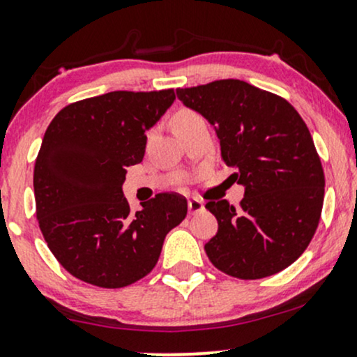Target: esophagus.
<instances>
[{
	"mask_svg": "<svg viewBox=\"0 0 357 357\" xmlns=\"http://www.w3.org/2000/svg\"><path fill=\"white\" fill-rule=\"evenodd\" d=\"M203 208H204V204L202 199H198V198L188 199V211H190V215H196V213L203 211Z\"/></svg>",
	"mask_w": 357,
	"mask_h": 357,
	"instance_id": "1",
	"label": "esophagus"
}]
</instances>
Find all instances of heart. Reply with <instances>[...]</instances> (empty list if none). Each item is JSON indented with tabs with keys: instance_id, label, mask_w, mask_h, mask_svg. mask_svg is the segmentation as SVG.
I'll return each instance as SVG.
<instances>
[{
	"instance_id": "b5f03b06",
	"label": "heart",
	"mask_w": 357,
	"mask_h": 357,
	"mask_svg": "<svg viewBox=\"0 0 357 357\" xmlns=\"http://www.w3.org/2000/svg\"><path fill=\"white\" fill-rule=\"evenodd\" d=\"M198 119H203V117L199 116L198 112H195V110H191V109H181V110H178V112L174 114V117H173V126L184 124V122H191V121H198Z\"/></svg>"
}]
</instances>
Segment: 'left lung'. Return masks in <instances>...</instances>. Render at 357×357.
<instances>
[{
    "label": "left lung",
    "mask_w": 357,
    "mask_h": 357,
    "mask_svg": "<svg viewBox=\"0 0 357 357\" xmlns=\"http://www.w3.org/2000/svg\"><path fill=\"white\" fill-rule=\"evenodd\" d=\"M178 99L215 126L221 161L245 186L236 210L208 202L218 231L204 245L227 275L257 280L292 265L309 247L324 203V169L312 136L284 97L243 80L176 89Z\"/></svg>",
    "instance_id": "8db88e82"
}]
</instances>
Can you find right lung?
<instances>
[{
    "mask_svg": "<svg viewBox=\"0 0 357 357\" xmlns=\"http://www.w3.org/2000/svg\"><path fill=\"white\" fill-rule=\"evenodd\" d=\"M176 99L173 89L72 102L53 117L35 162L36 220L70 275L102 289L146 277L166 235L188 213L186 198L159 192L132 213L122 183L144 158L146 130Z\"/></svg>",
    "mask_w": 357,
    "mask_h": 357,
    "instance_id": "right-lung-1",
    "label": "right lung"
}]
</instances>
